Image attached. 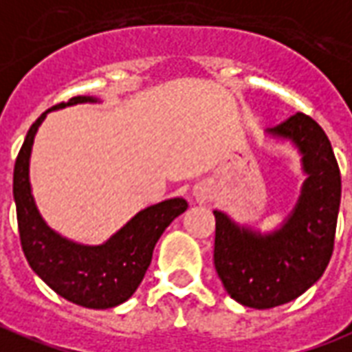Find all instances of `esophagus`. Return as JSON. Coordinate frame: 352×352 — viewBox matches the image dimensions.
I'll return each mask as SVG.
<instances>
[{
	"label": "esophagus",
	"instance_id": "obj_1",
	"mask_svg": "<svg viewBox=\"0 0 352 352\" xmlns=\"http://www.w3.org/2000/svg\"><path fill=\"white\" fill-rule=\"evenodd\" d=\"M204 195L206 193H204V189H201V187H197V189H195V197H197V199H201L202 201V199H204Z\"/></svg>",
	"mask_w": 352,
	"mask_h": 352
}]
</instances>
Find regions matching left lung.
Returning a JSON list of instances; mask_svg holds the SVG:
<instances>
[{"label":"left lung","instance_id":"8db88e82","mask_svg":"<svg viewBox=\"0 0 352 352\" xmlns=\"http://www.w3.org/2000/svg\"><path fill=\"white\" fill-rule=\"evenodd\" d=\"M266 137L291 142L300 155L306 179L291 214L261 232L214 210L215 272L230 298L253 309L283 306L319 281L334 250L341 199L338 161L315 120L298 112Z\"/></svg>","mask_w":352,"mask_h":352}]
</instances>
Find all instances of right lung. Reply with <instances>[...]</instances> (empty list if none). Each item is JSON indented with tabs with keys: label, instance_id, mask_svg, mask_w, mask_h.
<instances>
[{
	"label": "right lung",
	"instance_id": "1",
	"mask_svg": "<svg viewBox=\"0 0 352 352\" xmlns=\"http://www.w3.org/2000/svg\"><path fill=\"white\" fill-rule=\"evenodd\" d=\"M84 102H101L97 97L78 95L43 112L33 123L14 163L12 195L16 204L22 250L32 270L54 292L76 306L110 309L133 296L151 263L153 248L170 223L187 210L184 199H166L140 210L97 245L74 242L54 230L43 219L33 199L30 163L35 135L48 112Z\"/></svg>",
	"mask_w": 352,
	"mask_h": 352
}]
</instances>
